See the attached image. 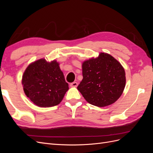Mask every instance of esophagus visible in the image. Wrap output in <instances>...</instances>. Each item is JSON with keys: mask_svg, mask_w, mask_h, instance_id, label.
<instances>
[{"mask_svg": "<svg viewBox=\"0 0 153 153\" xmlns=\"http://www.w3.org/2000/svg\"><path fill=\"white\" fill-rule=\"evenodd\" d=\"M77 85H78V83L76 82H72L70 84V86L72 87H77Z\"/></svg>", "mask_w": 153, "mask_h": 153, "instance_id": "obj_1", "label": "esophagus"}]
</instances>
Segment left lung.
I'll use <instances>...</instances> for the list:
<instances>
[{
	"label": "left lung",
	"instance_id": "left-lung-1",
	"mask_svg": "<svg viewBox=\"0 0 153 153\" xmlns=\"http://www.w3.org/2000/svg\"><path fill=\"white\" fill-rule=\"evenodd\" d=\"M82 75L78 90L88 103L100 107L115 102L126 85L123 67L112 55L105 53L84 61Z\"/></svg>",
	"mask_w": 153,
	"mask_h": 153
}]
</instances>
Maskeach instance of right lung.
<instances>
[{"label":"right lung","instance_id":"obj_1","mask_svg":"<svg viewBox=\"0 0 153 153\" xmlns=\"http://www.w3.org/2000/svg\"><path fill=\"white\" fill-rule=\"evenodd\" d=\"M25 95L40 107H50L61 102L69 89L63 73L56 61L41 59L30 64L22 77Z\"/></svg>","mask_w":153,"mask_h":153}]
</instances>
